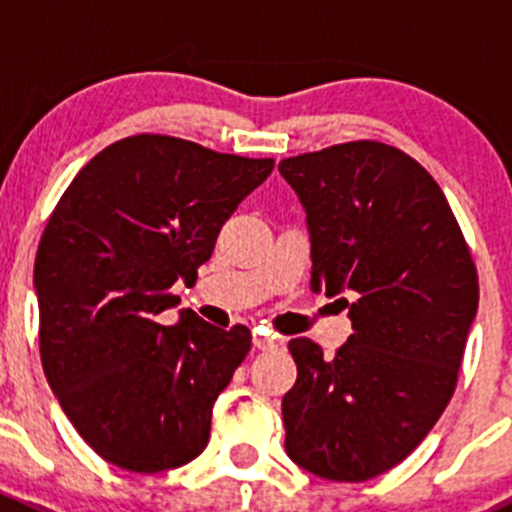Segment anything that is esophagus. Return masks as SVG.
<instances>
[{
  "label": "esophagus",
  "mask_w": 512,
  "mask_h": 512,
  "mask_svg": "<svg viewBox=\"0 0 512 512\" xmlns=\"http://www.w3.org/2000/svg\"><path fill=\"white\" fill-rule=\"evenodd\" d=\"M252 344H255V349H260V352H272V349L280 347V342H277L275 337H265V334H255Z\"/></svg>",
  "instance_id": "obj_1"
}]
</instances>
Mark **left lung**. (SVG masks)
Instances as JSON below:
<instances>
[{
	"mask_svg": "<svg viewBox=\"0 0 512 512\" xmlns=\"http://www.w3.org/2000/svg\"><path fill=\"white\" fill-rule=\"evenodd\" d=\"M312 237V292L349 307L332 359L289 342L285 448L309 473L361 483L399 466L446 411L478 309V272L456 215L418 160L379 141L285 158Z\"/></svg>",
	"mask_w": 512,
	"mask_h": 512,
	"instance_id": "left-lung-1",
	"label": "left lung"
}]
</instances>
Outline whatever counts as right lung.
I'll list each match as a JSON object with an SVG mask.
<instances>
[{
    "label": "right lung",
    "mask_w": 512,
    "mask_h": 512,
    "mask_svg": "<svg viewBox=\"0 0 512 512\" xmlns=\"http://www.w3.org/2000/svg\"><path fill=\"white\" fill-rule=\"evenodd\" d=\"M275 168L138 133L103 148L56 203L34 262L39 354L79 436L118 468L158 473L203 453L250 329L160 314L193 285L220 227Z\"/></svg>",
    "instance_id": "add662e5"
}]
</instances>
